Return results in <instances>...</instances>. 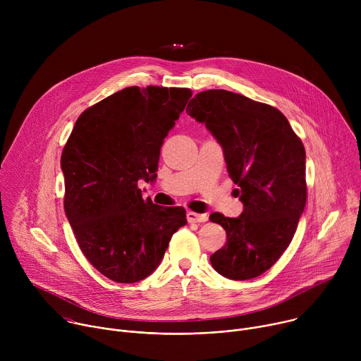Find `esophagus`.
Listing matches in <instances>:
<instances>
[{
    "label": "esophagus",
    "mask_w": 361,
    "mask_h": 361,
    "mask_svg": "<svg viewBox=\"0 0 361 361\" xmlns=\"http://www.w3.org/2000/svg\"><path fill=\"white\" fill-rule=\"evenodd\" d=\"M187 220H188V223H205V221L209 220V216L207 214H198V213L188 212L187 213Z\"/></svg>",
    "instance_id": "obj_1"
}]
</instances>
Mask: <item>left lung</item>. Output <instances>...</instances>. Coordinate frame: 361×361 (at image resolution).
I'll use <instances>...</instances> for the list:
<instances>
[{
	"label": "left lung",
	"mask_w": 361,
	"mask_h": 361,
	"mask_svg": "<svg viewBox=\"0 0 361 361\" xmlns=\"http://www.w3.org/2000/svg\"><path fill=\"white\" fill-rule=\"evenodd\" d=\"M187 114L223 147L244 210L237 219L210 216L227 233L212 266L230 280L266 273L286 251L307 200L305 149L277 109L227 90L198 92Z\"/></svg>",
	"instance_id": "8db88e82"
}]
</instances>
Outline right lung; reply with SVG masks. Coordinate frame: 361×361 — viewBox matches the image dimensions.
<instances>
[{
	"instance_id": "obj_1",
	"label": "right lung",
	"mask_w": 361,
	"mask_h": 361,
	"mask_svg": "<svg viewBox=\"0 0 361 361\" xmlns=\"http://www.w3.org/2000/svg\"><path fill=\"white\" fill-rule=\"evenodd\" d=\"M190 88L127 87L87 109L64 145V210L85 259L107 279L137 283L156 270L183 207L144 200L138 180L157 177L160 148Z\"/></svg>"
}]
</instances>
